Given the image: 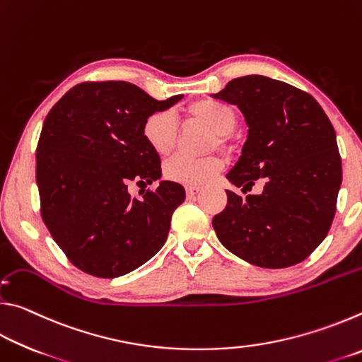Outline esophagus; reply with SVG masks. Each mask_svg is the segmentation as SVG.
I'll return each instance as SVG.
<instances>
[{"label": "esophagus", "instance_id": "obj_1", "mask_svg": "<svg viewBox=\"0 0 362 362\" xmlns=\"http://www.w3.org/2000/svg\"><path fill=\"white\" fill-rule=\"evenodd\" d=\"M185 189H187V194L188 196H194L196 193H199L203 188H201L199 185H188Z\"/></svg>", "mask_w": 362, "mask_h": 362}]
</instances>
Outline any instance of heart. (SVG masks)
<instances>
[{"label":"heart","mask_w":362,"mask_h":362,"mask_svg":"<svg viewBox=\"0 0 362 362\" xmlns=\"http://www.w3.org/2000/svg\"><path fill=\"white\" fill-rule=\"evenodd\" d=\"M183 116L193 122H201L212 129L207 150H231V131L236 124V112L231 105L216 100H199L183 110ZM142 137L156 155L166 156L175 148L179 140V127L174 116L168 112L148 115L142 124ZM225 166L220 153H209L201 158L177 155L164 164V177L182 185H203L212 180Z\"/></svg>","instance_id":"1"}]
</instances>
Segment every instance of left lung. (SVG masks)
I'll use <instances>...</instances> for the list:
<instances>
[{
  "label": "left lung",
  "instance_id": "8db88e82",
  "mask_svg": "<svg viewBox=\"0 0 362 362\" xmlns=\"http://www.w3.org/2000/svg\"><path fill=\"white\" fill-rule=\"evenodd\" d=\"M214 99L238 105L249 126L243 155L226 179L260 194L226 192L212 218L218 241L262 268L305 260L327 236L341 185L335 131L313 95L260 75L235 78Z\"/></svg>",
  "mask_w": 362,
  "mask_h": 362
}]
</instances>
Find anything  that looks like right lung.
<instances>
[{"label":"right lung","mask_w":362,"mask_h":362,"mask_svg":"<svg viewBox=\"0 0 362 362\" xmlns=\"http://www.w3.org/2000/svg\"><path fill=\"white\" fill-rule=\"evenodd\" d=\"M180 99L156 100L126 81H86L47 113L36 146L41 217L81 272L122 276L166 243L185 189L163 180L139 199L127 187L161 177V159L144 140L142 124Z\"/></svg>","instance_id":"1"}]
</instances>
